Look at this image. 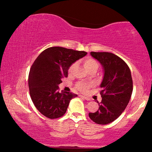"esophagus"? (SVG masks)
Wrapping results in <instances>:
<instances>
[{
	"mask_svg": "<svg viewBox=\"0 0 152 152\" xmlns=\"http://www.w3.org/2000/svg\"><path fill=\"white\" fill-rule=\"evenodd\" d=\"M80 97H82V98L86 99V100H90V98H89L88 97H86V96H84V95H80Z\"/></svg>",
	"mask_w": 152,
	"mask_h": 152,
	"instance_id": "esophagus-1",
	"label": "esophagus"
}]
</instances>
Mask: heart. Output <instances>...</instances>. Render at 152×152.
<instances>
[{"instance_id": "1", "label": "heart", "mask_w": 152, "mask_h": 152, "mask_svg": "<svg viewBox=\"0 0 152 152\" xmlns=\"http://www.w3.org/2000/svg\"><path fill=\"white\" fill-rule=\"evenodd\" d=\"M83 64H84V67L87 70V71L91 70H97L99 67V64L97 62L92 58H86L83 60ZM75 68V64H72L71 66L68 68V72L71 73L73 71V70ZM91 84H88V83L84 82H79L77 84L76 86L79 91H82V92H86L88 90L89 87L91 86Z\"/></svg>"}]
</instances>
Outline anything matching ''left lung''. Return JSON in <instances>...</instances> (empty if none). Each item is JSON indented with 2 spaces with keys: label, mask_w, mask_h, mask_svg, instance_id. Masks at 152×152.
I'll list each match as a JSON object with an SVG mask.
<instances>
[{
  "label": "left lung",
  "mask_w": 152,
  "mask_h": 152,
  "mask_svg": "<svg viewBox=\"0 0 152 152\" xmlns=\"http://www.w3.org/2000/svg\"><path fill=\"white\" fill-rule=\"evenodd\" d=\"M91 55L103 68L104 76L100 84L102 102L99 109L89 113V118L99 124L113 122L124 111L133 91V81L129 68L121 58L113 53L91 52Z\"/></svg>",
  "instance_id": "8db88e82"
}]
</instances>
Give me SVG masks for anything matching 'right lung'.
Returning <instances> with one entry per match:
<instances>
[{"label": "right lung", "mask_w": 152, "mask_h": 152, "mask_svg": "<svg viewBox=\"0 0 152 152\" xmlns=\"http://www.w3.org/2000/svg\"><path fill=\"white\" fill-rule=\"evenodd\" d=\"M87 53L62 47H51L39 55L30 68L28 86L31 99L37 110L50 119L66 113L75 93L59 92V84L68 77V68Z\"/></svg>", "instance_id": "1"}]
</instances>
